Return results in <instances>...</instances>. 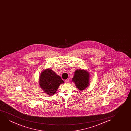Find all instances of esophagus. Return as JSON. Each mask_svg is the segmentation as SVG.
Wrapping results in <instances>:
<instances>
[{
  "instance_id": "1",
  "label": "esophagus",
  "mask_w": 131,
  "mask_h": 131,
  "mask_svg": "<svg viewBox=\"0 0 131 131\" xmlns=\"http://www.w3.org/2000/svg\"><path fill=\"white\" fill-rule=\"evenodd\" d=\"M65 82L66 83H68L69 82V79H67V80H65Z\"/></svg>"
}]
</instances>
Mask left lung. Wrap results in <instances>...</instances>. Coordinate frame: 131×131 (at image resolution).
Instances as JSON below:
<instances>
[{
  "mask_svg": "<svg viewBox=\"0 0 131 131\" xmlns=\"http://www.w3.org/2000/svg\"><path fill=\"white\" fill-rule=\"evenodd\" d=\"M90 77V74L86 70L77 69L75 72L72 80L75 83L77 89L82 91L89 85Z\"/></svg>",
  "mask_w": 131,
  "mask_h": 131,
  "instance_id": "1",
  "label": "left lung"
}]
</instances>
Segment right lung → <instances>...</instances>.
<instances>
[{"mask_svg": "<svg viewBox=\"0 0 131 131\" xmlns=\"http://www.w3.org/2000/svg\"><path fill=\"white\" fill-rule=\"evenodd\" d=\"M40 86L47 94L52 96L56 93L60 84L64 81L59 75L50 68L41 72L39 79Z\"/></svg>", "mask_w": 131, "mask_h": 131, "instance_id": "add662e5", "label": "right lung"}]
</instances>
